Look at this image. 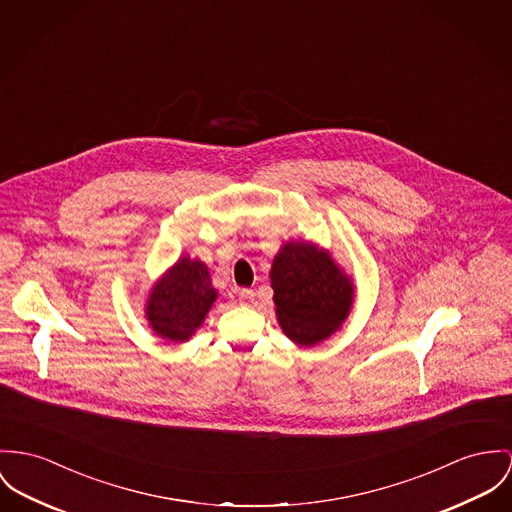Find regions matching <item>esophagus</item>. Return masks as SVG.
Instances as JSON below:
<instances>
[{
    "label": "esophagus",
    "mask_w": 512,
    "mask_h": 512,
    "mask_svg": "<svg viewBox=\"0 0 512 512\" xmlns=\"http://www.w3.org/2000/svg\"><path fill=\"white\" fill-rule=\"evenodd\" d=\"M237 296H239V302L241 304H251L253 302V290H249V288H237Z\"/></svg>",
    "instance_id": "esophagus-1"
}]
</instances>
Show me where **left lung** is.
Listing matches in <instances>:
<instances>
[{
    "mask_svg": "<svg viewBox=\"0 0 512 512\" xmlns=\"http://www.w3.org/2000/svg\"><path fill=\"white\" fill-rule=\"evenodd\" d=\"M276 319L296 345L312 347L331 337L353 306V280L325 249L308 241L280 247L271 269Z\"/></svg>",
    "mask_w": 512,
    "mask_h": 512,
    "instance_id": "1",
    "label": "left lung"
}]
</instances>
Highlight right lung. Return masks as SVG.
I'll list each match as a JSON object with an SVG mask.
<instances>
[{"mask_svg":"<svg viewBox=\"0 0 512 512\" xmlns=\"http://www.w3.org/2000/svg\"><path fill=\"white\" fill-rule=\"evenodd\" d=\"M216 298L218 292L212 286L208 267L198 259L181 257L154 284L146 317L156 335L183 343L202 325Z\"/></svg>","mask_w":512,"mask_h":512,"instance_id":"obj_1","label":"right lung"}]
</instances>
